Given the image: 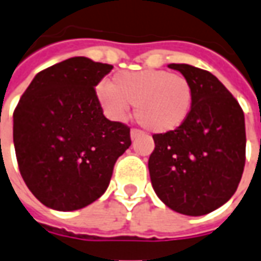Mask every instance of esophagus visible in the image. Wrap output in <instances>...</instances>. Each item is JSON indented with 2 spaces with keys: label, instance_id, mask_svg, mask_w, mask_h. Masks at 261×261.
<instances>
[{
  "label": "esophagus",
  "instance_id": "34e87169",
  "mask_svg": "<svg viewBox=\"0 0 261 261\" xmlns=\"http://www.w3.org/2000/svg\"><path fill=\"white\" fill-rule=\"evenodd\" d=\"M142 133H143L142 130H139V129H132V130H130V138L136 139L138 136H140Z\"/></svg>",
  "mask_w": 261,
  "mask_h": 261
}]
</instances>
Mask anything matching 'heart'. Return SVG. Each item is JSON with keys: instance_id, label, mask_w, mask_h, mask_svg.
<instances>
[{"instance_id": "heart-1", "label": "heart", "mask_w": 261, "mask_h": 261, "mask_svg": "<svg viewBox=\"0 0 261 261\" xmlns=\"http://www.w3.org/2000/svg\"><path fill=\"white\" fill-rule=\"evenodd\" d=\"M96 96L105 113L113 119H122L129 106L140 125L154 133H166L181 126L193 107L191 82L181 74L146 68L121 71L111 84L96 86Z\"/></svg>"}]
</instances>
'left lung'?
<instances>
[{"label":"left lung","instance_id":"obj_1","mask_svg":"<svg viewBox=\"0 0 261 261\" xmlns=\"http://www.w3.org/2000/svg\"><path fill=\"white\" fill-rule=\"evenodd\" d=\"M168 67L191 82L194 101L181 126L152 135L151 184L172 211L202 216L224 205L238 189L246 150L244 111L212 72L190 64Z\"/></svg>","mask_w":261,"mask_h":261}]
</instances>
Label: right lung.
<instances>
[{
  "label": "right lung",
  "mask_w": 261,
  "mask_h": 261,
  "mask_svg": "<svg viewBox=\"0 0 261 261\" xmlns=\"http://www.w3.org/2000/svg\"><path fill=\"white\" fill-rule=\"evenodd\" d=\"M113 70L77 56L40 71L13 111V144L20 175L45 206L70 212L100 198L130 128L110 121L95 86Z\"/></svg>",
  "instance_id": "obj_1"
}]
</instances>
